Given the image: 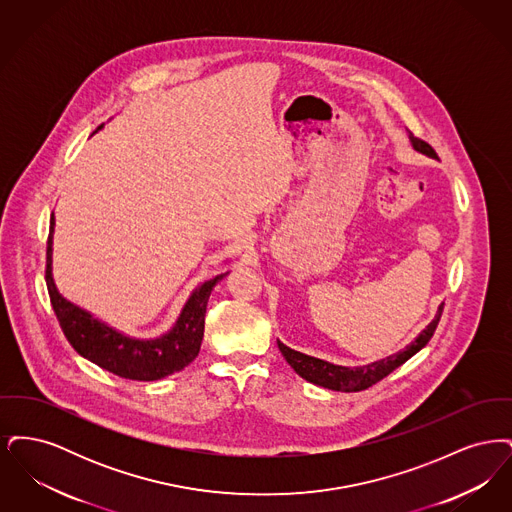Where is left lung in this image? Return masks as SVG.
<instances>
[{"label": "left lung", "instance_id": "obj_1", "mask_svg": "<svg viewBox=\"0 0 512 512\" xmlns=\"http://www.w3.org/2000/svg\"><path fill=\"white\" fill-rule=\"evenodd\" d=\"M409 140H411V144H413L416 151H420V153H424V155H428L432 159H438V153L434 151V147L426 144L424 140L413 136V132H409ZM441 313H443V303L439 305L438 313H436L434 320L405 349L393 353V355L386 357V359L374 361L370 365L353 366V368L351 366L332 365L328 361H322V359H317V357H309L305 353H299L295 349H290L288 345H284L280 340H278V349L282 351V355L288 361V365L292 366L293 370L301 378H305L311 384H317V386L334 391L366 390V388L374 386L376 382H380L382 378H386L397 366H401L405 361H409L414 353H418L430 341V338L436 332V328H438Z\"/></svg>", "mask_w": 512, "mask_h": 512}]
</instances>
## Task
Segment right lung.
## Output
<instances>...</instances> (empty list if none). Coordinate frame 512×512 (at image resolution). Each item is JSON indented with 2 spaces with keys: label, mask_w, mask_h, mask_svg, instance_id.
I'll use <instances>...</instances> for the list:
<instances>
[{
  "label": "right lung",
  "mask_w": 512,
  "mask_h": 512,
  "mask_svg": "<svg viewBox=\"0 0 512 512\" xmlns=\"http://www.w3.org/2000/svg\"><path fill=\"white\" fill-rule=\"evenodd\" d=\"M53 226L55 219L51 217L46 284L51 307L61 324V330L78 355L121 378L140 382L161 380L194 361L203 340L209 295L217 286V282H220L228 272L217 274L215 278L195 288L188 297L180 317L167 334L153 340L130 338L126 334H121L119 330L107 326L88 311L80 309L78 305L67 301L59 293L51 270Z\"/></svg>",
  "instance_id": "add662e5"
}]
</instances>
